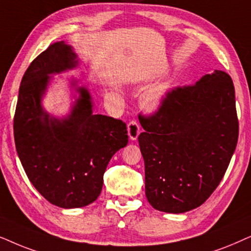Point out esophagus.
<instances>
[{
	"label": "esophagus",
	"mask_w": 251,
	"mask_h": 251,
	"mask_svg": "<svg viewBox=\"0 0 251 251\" xmlns=\"http://www.w3.org/2000/svg\"><path fill=\"white\" fill-rule=\"evenodd\" d=\"M127 134L129 140H132V141H135V140L138 139V136L140 134V126L135 120H132V122L128 123Z\"/></svg>",
	"instance_id": "1"
}]
</instances>
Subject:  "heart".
<instances>
[{
    "instance_id": "b5f03b06",
    "label": "heart",
    "mask_w": 251,
    "mask_h": 251,
    "mask_svg": "<svg viewBox=\"0 0 251 251\" xmlns=\"http://www.w3.org/2000/svg\"><path fill=\"white\" fill-rule=\"evenodd\" d=\"M171 88V81H162L150 87L141 99L142 108L148 112H156L164 104Z\"/></svg>"
}]
</instances>
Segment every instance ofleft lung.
Instances as JSON below:
<instances>
[{
	"mask_svg": "<svg viewBox=\"0 0 251 251\" xmlns=\"http://www.w3.org/2000/svg\"><path fill=\"white\" fill-rule=\"evenodd\" d=\"M140 124L150 205L168 213L202 205L222 181L238 143L230 76L215 70L195 85L173 89L158 112Z\"/></svg>",
	"mask_w": 251,
	"mask_h": 251,
	"instance_id": "obj_1",
	"label": "left lung"
}]
</instances>
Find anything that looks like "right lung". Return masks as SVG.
Masks as SVG:
<instances>
[{"instance_id": "right-lung-1", "label": "right lung", "mask_w": 251, "mask_h": 251, "mask_svg": "<svg viewBox=\"0 0 251 251\" xmlns=\"http://www.w3.org/2000/svg\"><path fill=\"white\" fill-rule=\"evenodd\" d=\"M79 63L65 41L40 53L22 79L13 120L17 153L29 181L63 209L82 208L99 198L110 159L128 142L126 124L95 115L91 92L75 76L68 78L69 112L59 117L45 109L53 75L75 70Z\"/></svg>"}]
</instances>
